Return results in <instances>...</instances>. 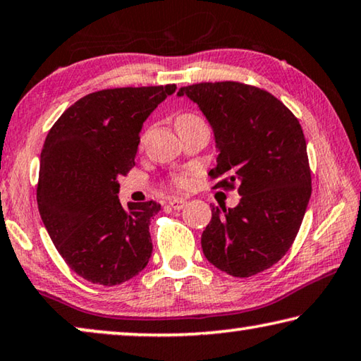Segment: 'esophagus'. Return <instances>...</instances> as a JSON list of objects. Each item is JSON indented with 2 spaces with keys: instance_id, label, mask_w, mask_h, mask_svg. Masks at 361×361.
Instances as JSON below:
<instances>
[{
  "instance_id": "obj_1",
  "label": "esophagus",
  "mask_w": 361,
  "mask_h": 361,
  "mask_svg": "<svg viewBox=\"0 0 361 361\" xmlns=\"http://www.w3.org/2000/svg\"><path fill=\"white\" fill-rule=\"evenodd\" d=\"M187 204V200L184 198H169V207L174 209H182Z\"/></svg>"
}]
</instances>
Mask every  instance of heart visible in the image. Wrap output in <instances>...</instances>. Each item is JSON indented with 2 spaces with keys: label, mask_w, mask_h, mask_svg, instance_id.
I'll use <instances>...</instances> for the list:
<instances>
[{
  "label": "heart",
  "mask_w": 361,
  "mask_h": 361,
  "mask_svg": "<svg viewBox=\"0 0 361 361\" xmlns=\"http://www.w3.org/2000/svg\"><path fill=\"white\" fill-rule=\"evenodd\" d=\"M195 119H200L198 116H195V114H190V113L180 114V116H177L176 126L184 124V123H190V121H195ZM171 184H173L176 188H179V190H187V188L190 187V184H192V179L187 174H177V176L173 177V179H171Z\"/></svg>",
  "instance_id": "1"
}]
</instances>
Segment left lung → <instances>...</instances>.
Here are the masks:
<instances>
[{
    "label": "left lung",
    "instance_id": "8db88e82",
    "mask_svg": "<svg viewBox=\"0 0 361 361\" xmlns=\"http://www.w3.org/2000/svg\"><path fill=\"white\" fill-rule=\"evenodd\" d=\"M207 116L218 158L209 171L214 187H237L235 208L212 204L202 248L216 268L250 277L284 257L300 229L310 197L307 142L298 119L269 92L240 82L182 87Z\"/></svg>",
    "mask_w": 361,
    "mask_h": 361
}]
</instances>
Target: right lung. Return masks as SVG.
I'll use <instances>...</instances> for the list:
<instances>
[{
	"mask_svg": "<svg viewBox=\"0 0 361 361\" xmlns=\"http://www.w3.org/2000/svg\"><path fill=\"white\" fill-rule=\"evenodd\" d=\"M176 85L106 88L85 95L49 129L40 154L37 203L61 257L102 286L132 279L148 264L157 202H119L121 176L135 166L140 130Z\"/></svg>",
	"mask_w": 361,
	"mask_h": 361,
	"instance_id": "obj_1",
	"label": "right lung"
}]
</instances>
